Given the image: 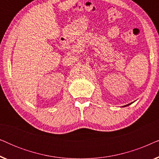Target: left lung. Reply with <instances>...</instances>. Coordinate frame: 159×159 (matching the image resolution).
I'll return each instance as SVG.
<instances>
[{
    "mask_svg": "<svg viewBox=\"0 0 159 159\" xmlns=\"http://www.w3.org/2000/svg\"><path fill=\"white\" fill-rule=\"evenodd\" d=\"M130 104H131V103H129V104H128V105H126V106H129V105H130Z\"/></svg>",
    "mask_w": 159,
    "mask_h": 159,
    "instance_id": "8db88e82",
    "label": "left lung"
}]
</instances>
